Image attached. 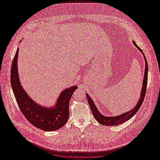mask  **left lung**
Instances as JSON below:
<instances>
[{
	"label": "left lung",
	"instance_id": "1",
	"mask_svg": "<svg viewBox=\"0 0 160 160\" xmlns=\"http://www.w3.org/2000/svg\"><path fill=\"white\" fill-rule=\"evenodd\" d=\"M133 43L134 44V45L142 52V54L143 55V57H144L145 62H146V68H145L144 77H143V85H142L143 86H142V91H141V94H140V98L138 101V103L133 108V109H131L130 111H128V112L124 113L120 115L115 116V117H106V116L101 114V113L99 112L98 108H96L95 105L94 104L93 101L91 99V98H90L89 95L88 93H86V96H87V98H88V103L89 104L91 110L92 111V113H93V115L94 116V118L96 119V120L98 121L99 123L106 125V126H113V125H118L119 124H122L123 122H126V121L132 118L133 116L137 113V111H138L139 108L141 107V105L143 103L144 98H145V95H146V89H147L146 88L147 83H148V62H147L146 58V57H145L142 50L138 46V45L134 41H133Z\"/></svg>",
	"mask_w": 160,
	"mask_h": 160
}]
</instances>
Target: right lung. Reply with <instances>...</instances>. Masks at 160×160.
<instances>
[{
	"label": "right lung",
	"mask_w": 160,
	"mask_h": 160,
	"mask_svg": "<svg viewBox=\"0 0 160 160\" xmlns=\"http://www.w3.org/2000/svg\"><path fill=\"white\" fill-rule=\"evenodd\" d=\"M18 49L12 62L11 83L20 110L28 122L38 129L47 132L60 129L68 121L69 101L77 87L74 85L62 91L53 108L39 105L28 95L20 83L17 67Z\"/></svg>",
	"instance_id": "1"
}]
</instances>
